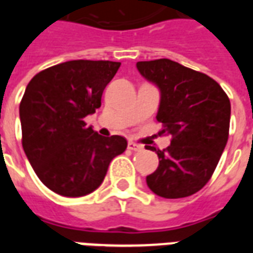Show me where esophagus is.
Listing matches in <instances>:
<instances>
[{
	"label": "esophagus",
	"instance_id": "34e87169",
	"mask_svg": "<svg viewBox=\"0 0 253 253\" xmlns=\"http://www.w3.org/2000/svg\"><path fill=\"white\" fill-rule=\"evenodd\" d=\"M127 148L130 149V150H132V152H139V150H142V145H138V143L132 142V141H130V142L127 143Z\"/></svg>",
	"mask_w": 253,
	"mask_h": 253
}]
</instances>
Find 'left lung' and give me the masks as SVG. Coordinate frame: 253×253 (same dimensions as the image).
Returning <instances> with one entry per match:
<instances>
[{"label": "left lung", "mask_w": 253, "mask_h": 253, "mask_svg": "<svg viewBox=\"0 0 253 253\" xmlns=\"http://www.w3.org/2000/svg\"><path fill=\"white\" fill-rule=\"evenodd\" d=\"M138 72L157 85L161 93L157 121L161 134H169L157 153L159 167L146 183L156 195L167 199L195 194L210 180L226 146L230 101L217 81L167 58L137 62Z\"/></svg>", "instance_id": "left-lung-1"}]
</instances>
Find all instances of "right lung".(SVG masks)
I'll return each instance as SVG.
<instances>
[{
	"label": "right lung",
	"instance_id": "right-lung-1",
	"mask_svg": "<svg viewBox=\"0 0 253 253\" xmlns=\"http://www.w3.org/2000/svg\"><path fill=\"white\" fill-rule=\"evenodd\" d=\"M121 62L69 61L38 73L20 103L23 149L41 181L62 196L99 188L114 157L127 148L121 135L101 137L85 116L101 105V94Z\"/></svg>",
	"mask_w": 253,
	"mask_h": 253
}]
</instances>
